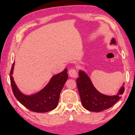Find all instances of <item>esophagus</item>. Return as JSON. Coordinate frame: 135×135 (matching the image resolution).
Returning <instances> with one entry per match:
<instances>
[{
    "mask_svg": "<svg viewBox=\"0 0 135 135\" xmlns=\"http://www.w3.org/2000/svg\"><path fill=\"white\" fill-rule=\"evenodd\" d=\"M68 73H69V76H70L71 77L76 78V77H77L78 74H77V72L76 70V69H73L72 68V69H69Z\"/></svg>",
    "mask_w": 135,
    "mask_h": 135,
    "instance_id": "obj_1",
    "label": "esophagus"
}]
</instances>
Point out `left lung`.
Here are the masks:
<instances>
[{
    "label": "left lung",
    "mask_w": 135,
    "mask_h": 135,
    "mask_svg": "<svg viewBox=\"0 0 135 135\" xmlns=\"http://www.w3.org/2000/svg\"><path fill=\"white\" fill-rule=\"evenodd\" d=\"M110 45H117L114 38H112ZM77 86L83 107L91 112H99L107 109L115 104L121 98L124 91V85L122 86L115 95H107L98 91L92 83L90 78L84 71L79 70Z\"/></svg>",
    "instance_id": "8db88e82"
}]
</instances>
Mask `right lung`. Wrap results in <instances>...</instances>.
Listing matches in <instances>:
<instances>
[{
  "mask_svg": "<svg viewBox=\"0 0 135 135\" xmlns=\"http://www.w3.org/2000/svg\"><path fill=\"white\" fill-rule=\"evenodd\" d=\"M15 63L14 62L11 68L10 80L16 99L28 109L34 112L45 113L54 109L58 105L60 93L68 78L67 69L52 76L48 84L37 93L26 95L18 88L12 76Z\"/></svg>",
  "mask_w": 135,
  "mask_h": 135,
  "instance_id": "add662e5",
  "label": "right lung"
}]
</instances>
